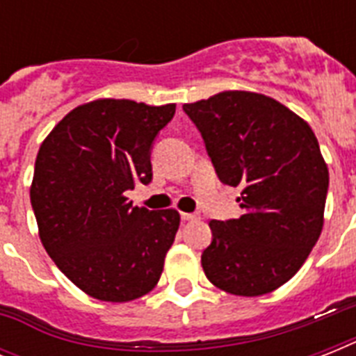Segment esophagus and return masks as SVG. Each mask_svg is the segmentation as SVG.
I'll return each instance as SVG.
<instances>
[{"label": "esophagus", "mask_w": 356, "mask_h": 356, "mask_svg": "<svg viewBox=\"0 0 356 356\" xmlns=\"http://www.w3.org/2000/svg\"><path fill=\"white\" fill-rule=\"evenodd\" d=\"M181 218H183L184 222H195L197 220V214H190V212H181Z\"/></svg>", "instance_id": "34e87169"}]
</instances>
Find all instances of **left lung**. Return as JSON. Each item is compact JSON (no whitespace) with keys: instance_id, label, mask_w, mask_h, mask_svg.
I'll return each mask as SVG.
<instances>
[{"instance_id":"1","label":"left lung","mask_w":356,"mask_h":356,"mask_svg":"<svg viewBox=\"0 0 356 356\" xmlns=\"http://www.w3.org/2000/svg\"><path fill=\"white\" fill-rule=\"evenodd\" d=\"M223 184L240 186L242 214L212 220L201 254L207 279L233 296H264L290 281L323 229L329 170L314 131L264 94L225 90L184 103Z\"/></svg>"}]
</instances>
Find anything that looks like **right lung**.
Masks as SVG:
<instances>
[{"label":"right lung","instance_id":"right-lung-1","mask_svg":"<svg viewBox=\"0 0 356 356\" xmlns=\"http://www.w3.org/2000/svg\"><path fill=\"white\" fill-rule=\"evenodd\" d=\"M175 105L96 99L75 107L42 142L31 184L42 245L90 298L133 301L156 286L179 229L177 211L133 207L147 184L153 140Z\"/></svg>","mask_w":356,"mask_h":356}]
</instances>
